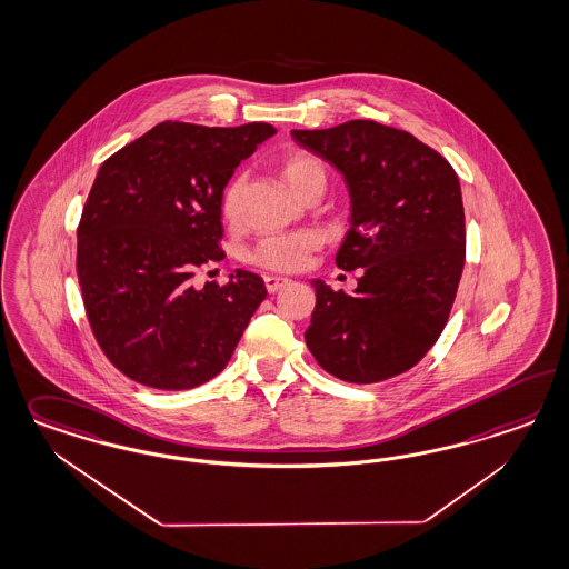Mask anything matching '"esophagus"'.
I'll use <instances>...</instances> for the list:
<instances>
[{"instance_id":"1","label":"esophagus","mask_w":569,"mask_h":569,"mask_svg":"<svg viewBox=\"0 0 569 569\" xmlns=\"http://www.w3.org/2000/svg\"><path fill=\"white\" fill-rule=\"evenodd\" d=\"M263 282H266L268 293H276L278 289H282V287L289 282V278H282V276H266Z\"/></svg>"}]
</instances>
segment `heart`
Listing matches in <instances>:
<instances>
[{
	"mask_svg": "<svg viewBox=\"0 0 569 569\" xmlns=\"http://www.w3.org/2000/svg\"><path fill=\"white\" fill-rule=\"evenodd\" d=\"M280 173L297 197H301L316 183H327V169L308 152L287 154L280 161ZM242 186H244V178L237 176L223 188V194H221L223 220H239ZM318 244H320V237L316 232L272 234L257 242L251 251V261L272 272H295L306 263V259Z\"/></svg>",
	"mask_w": 569,
	"mask_h": 569,
	"instance_id": "b5f03b06",
	"label": "heart"
}]
</instances>
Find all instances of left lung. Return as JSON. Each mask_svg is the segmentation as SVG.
Wrapping results in <instances>:
<instances>
[{
	"label": "left lung",
	"mask_w": 569,
	"mask_h": 569,
	"mask_svg": "<svg viewBox=\"0 0 569 569\" xmlns=\"http://www.w3.org/2000/svg\"><path fill=\"white\" fill-rule=\"evenodd\" d=\"M291 133L343 173L351 226L335 263L365 268L353 295L313 280L308 349L348 383L402 375L438 341L459 289L467 234L457 171L412 133L375 121Z\"/></svg>",
	"instance_id": "obj_1"
}]
</instances>
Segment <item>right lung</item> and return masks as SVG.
<instances>
[{
    "instance_id": "add662e5",
    "label": "right lung",
    "mask_w": 569,
    "mask_h": 569,
    "mask_svg": "<svg viewBox=\"0 0 569 569\" xmlns=\"http://www.w3.org/2000/svg\"><path fill=\"white\" fill-rule=\"evenodd\" d=\"M270 123L163 121L109 157L77 228V278L110 365L136 383L180 391L220 375L266 299L261 276L194 274L221 261V194Z\"/></svg>"
}]
</instances>
